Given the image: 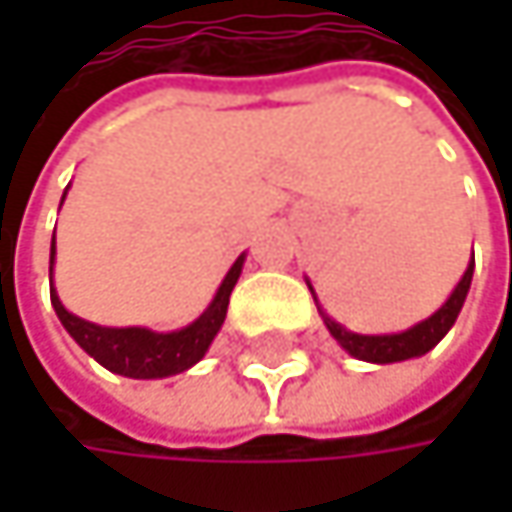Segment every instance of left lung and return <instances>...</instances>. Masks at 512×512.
Here are the masks:
<instances>
[{"label":"left lung","mask_w":512,"mask_h":512,"mask_svg":"<svg viewBox=\"0 0 512 512\" xmlns=\"http://www.w3.org/2000/svg\"><path fill=\"white\" fill-rule=\"evenodd\" d=\"M471 275H474V255H471V263L465 266L462 278L457 281V287L451 290V296L442 302V308H436L427 320L403 329V332H391V335H361V332H350L347 326H341L338 320H332L320 302H317V293L311 287V281L305 278L311 296H314V305L329 329V335L350 353L358 361H370V364H394V361H409V358H421L427 356L448 332L451 326L457 323L462 311V302L468 296V287H471Z\"/></svg>","instance_id":"obj_1"}]
</instances>
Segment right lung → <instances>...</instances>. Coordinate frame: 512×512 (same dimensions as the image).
Instances as JSON below:
<instances>
[{"instance_id":"1","label":"right lung","mask_w":512,"mask_h":512,"mask_svg":"<svg viewBox=\"0 0 512 512\" xmlns=\"http://www.w3.org/2000/svg\"><path fill=\"white\" fill-rule=\"evenodd\" d=\"M67 189L61 195V204L67 198ZM61 204H58V210H61ZM243 263H246V252L231 263V269L222 278V284H219L216 296L210 299V305L183 329L154 332L148 326H100V323L76 317L58 299V290H55V281H52V269H55V231H52L50 299L61 326L67 329V335L97 364H103L106 370H112L118 376H130V379H165V376H177V373L195 367L201 358L207 356L210 344L216 341V335H219V329L225 323L231 290L240 281Z\"/></svg>"}]
</instances>
